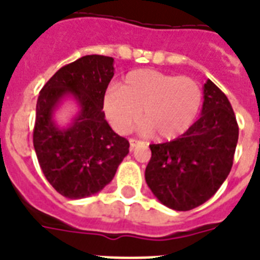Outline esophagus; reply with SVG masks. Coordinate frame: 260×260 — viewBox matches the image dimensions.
<instances>
[{"instance_id": "34e87169", "label": "esophagus", "mask_w": 260, "mask_h": 260, "mask_svg": "<svg viewBox=\"0 0 260 260\" xmlns=\"http://www.w3.org/2000/svg\"><path fill=\"white\" fill-rule=\"evenodd\" d=\"M139 144H142V142H139L136 139H129V146H131V150H134L135 147L139 146Z\"/></svg>"}]
</instances>
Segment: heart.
Listing matches in <instances>:
<instances>
[{
	"label": "heart",
	"instance_id": "heart-1",
	"mask_svg": "<svg viewBox=\"0 0 260 260\" xmlns=\"http://www.w3.org/2000/svg\"><path fill=\"white\" fill-rule=\"evenodd\" d=\"M104 112L118 134L129 132L142 117L143 129L159 139L173 140L193 125L202 105V90L193 78L162 71L135 70L122 86L106 89Z\"/></svg>",
	"mask_w": 260,
	"mask_h": 260
}]
</instances>
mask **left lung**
Returning a JSON list of instances; mask_svg holds the SVG:
<instances>
[{"mask_svg": "<svg viewBox=\"0 0 260 260\" xmlns=\"http://www.w3.org/2000/svg\"><path fill=\"white\" fill-rule=\"evenodd\" d=\"M238 139L239 125L231 102L208 79L201 117L181 138L150 144L147 185L163 205L174 210L202 205L228 177Z\"/></svg>", "mask_w": 260, "mask_h": 260, "instance_id": "obj_1", "label": "left lung"}]
</instances>
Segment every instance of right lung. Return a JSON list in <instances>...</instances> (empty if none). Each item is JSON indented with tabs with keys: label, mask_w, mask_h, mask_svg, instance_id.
<instances>
[{
	"label": "right lung",
	"mask_w": 260,
	"mask_h": 260,
	"mask_svg": "<svg viewBox=\"0 0 260 260\" xmlns=\"http://www.w3.org/2000/svg\"><path fill=\"white\" fill-rule=\"evenodd\" d=\"M113 58L86 55L59 69L43 86L36 104L34 147L43 174L59 194L70 200L98 193L129 152L102 112V100L114 75ZM77 100L80 112L69 128L52 120L64 96Z\"/></svg>",
	"instance_id": "add662e5"
}]
</instances>
